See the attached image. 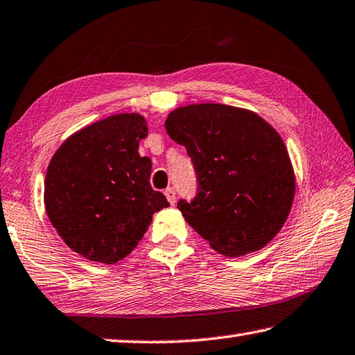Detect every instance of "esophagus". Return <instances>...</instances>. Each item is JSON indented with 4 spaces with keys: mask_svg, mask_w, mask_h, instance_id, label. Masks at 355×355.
<instances>
[{
    "mask_svg": "<svg viewBox=\"0 0 355 355\" xmlns=\"http://www.w3.org/2000/svg\"><path fill=\"white\" fill-rule=\"evenodd\" d=\"M165 196H166V199H168V202L171 204V205H175L176 204V191H175V189H166L165 190Z\"/></svg>",
    "mask_w": 355,
    "mask_h": 355,
    "instance_id": "1",
    "label": "esophagus"
}]
</instances>
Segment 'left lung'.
<instances>
[{
	"instance_id": "obj_1",
	"label": "left lung",
	"mask_w": 355,
	"mask_h": 355,
	"mask_svg": "<svg viewBox=\"0 0 355 355\" xmlns=\"http://www.w3.org/2000/svg\"><path fill=\"white\" fill-rule=\"evenodd\" d=\"M195 166L198 193L178 209L211 249L243 257L289 216L295 176L283 139L255 112L219 103L180 106L165 120Z\"/></svg>"
}]
</instances>
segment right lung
Listing matches in <instances>:
<instances>
[{"label":"right lung","instance_id":"obj_1","mask_svg":"<svg viewBox=\"0 0 355 355\" xmlns=\"http://www.w3.org/2000/svg\"><path fill=\"white\" fill-rule=\"evenodd\" d=\"M146 135L140 114H114L73 132L51 159L46 213L66 245L86 259H123L153 215L168 207L150 185L151 159L137 153Z\"/></svg>","mask_w":355,"mask_h":355}]
</instances>
